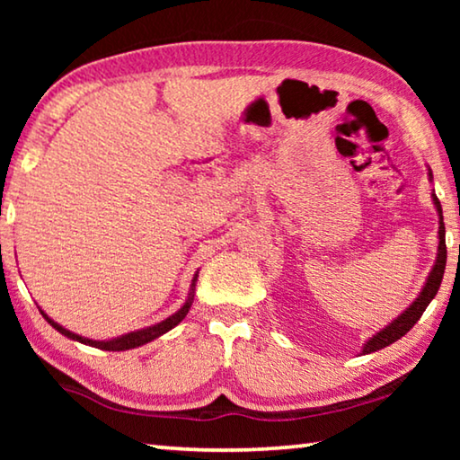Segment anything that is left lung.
I'll return each mask as SVG.
<instances>
[{"label": "left lung", "mask_w": 460, "mask_h": 460, "mask_svg": "<svg viewBox=\"0 0 460 460\" xmlns=\"http://www.w3.org/2000/svg\"><path fill=\"white\" fill-rule=\"evenodd\" d=\"M428 181L432 182V170L428 166ZM432 202H434V208H436V215H438V249H436V260H434V266L430 270V274H428L426 282L422 286V290L418 292V296L414 300H411V305L402 310V313L394 318L392 323H387L384 329H379L376 334H371V337L363 342L361 347V355H369V353H376L379 349L389 347L392 342H395L398 339H402L403 334H406L411 326H414L420 316L426 310V306L430 305L432 298L438 292L440 282H442V276H445V268H447V243H445V221H442V207H440V200L436 199V194L432 192Z\"/></svg>", "instance_id": "1"}]
</instances>
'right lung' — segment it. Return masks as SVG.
Listing matches in <instances>:
<instances>
[{"instance_id":"right-lung-1","label":"right lung","mask_w":460,"mask_h":460,"mask_svg":"<svg viewBox=\"0 0 460 460\" xmlns=\"http://www.w3.org/2000/svg\"><path fill=\"white\" fill-rule=\"evenodd\" d=\"M199 271L197 274L192 276V282H190V290H189V296H186L184 305L176 310L174 314H170L168 318H164V321L155 323L152 326H146V329H137V331H131V332H126L121 334V337H115V339H103V341H95V339H89V337H83V334H76L73 331L65 329V326L58 324L57 321H52V318L44 313V310L40 308L42 316L46 318V323L52 324L54 329H57L60 334H65L66 339L71 341H76V342H83V345H89V347H95V349H101V351H128V349H136V347H142L146 345V342H150L154 339L162 337V334H166L168 331H172L176 324L182 323V318L189 314V310L192 306V300H194V288H197V279H199Z\"/></svg>"}]
</instances>
